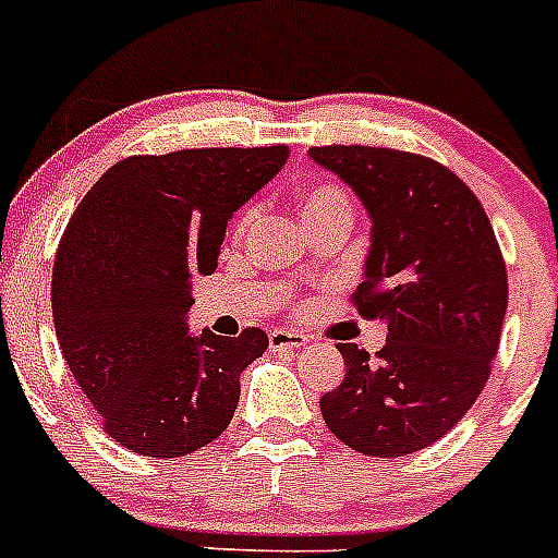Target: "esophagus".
<instances>
[{
    "mask_svg": "<svg viewBox=\"0 0 558 558\" xmlns=\"http://www.w3.org/2000/svg\"><path fill=\"white\" fill-rule=\"evenodd\" d=\"M268 343L274 352H293V349H302L307 338L302 332H295V329H274L268 335Z\"/></svg>",
    "mask_w": 558,
    "mask_h": 558,
    "instance_id": "34e87169",
    "label": "esophagus"
}]
</instances>
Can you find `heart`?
<instances>
[{"label": "heart", "mask_w": 558, "mask_h": 558, "mask_svg": "<svg viewBox=\"0 0 558 558\" xmlns=\"http://www.w3.org/2000/svg\"><path fill=\"white\" fill-rule=\"evenodd\" d=\"M329 211H352V204H349V195L340 190L332 181H322V184H313L302 192V215L304 220L322 218V215H329ZM251 215L254 209H245L234 223V234H243L245 226L251 223Z\"/></svg>", "instance_id": "b5f03b06"}]
</instances>
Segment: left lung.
Here are the masks:
<instances>
[{
  "label": "left lung",
  "mask_w": 558,
  "mask_h": 558,
  "mask_svg": "<svg viewBox=\"0 0 558 558\" xmlns=\"http://www.w3.org/2000/svg\"><path fill=\"white\" fill-rule=\"evenodd\" d=\"M310 156L372 215L363 318H386L374 357L338 343L347 377L322 397L329 430L372 458L436 445L481 397L500 347L509 276L475 192L436 159L393 147L324 145Z\"/></svg>",
  "instance_id": "1"
}]
</instances>
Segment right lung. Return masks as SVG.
I'll return each mask as SVG.
<instances>
[{"instance_id":"right-lung-1","label":"right lung","mask_w":558,"mask_h":558,"mask_svg":"<svg viewBox=\"0 0 558 558\" xmlns=\"http://www.w3.org/2000/svg\"><path fill=\"white\" fill-rule=\"evenodd\" d=\"M284 159V145L128 156L69 218L52 265V322L69 372L125 450L181 458L229 427L240 372L268 335L186 332L190 279L215 274L231 211Z\"/></svg>"}]
</instances>
